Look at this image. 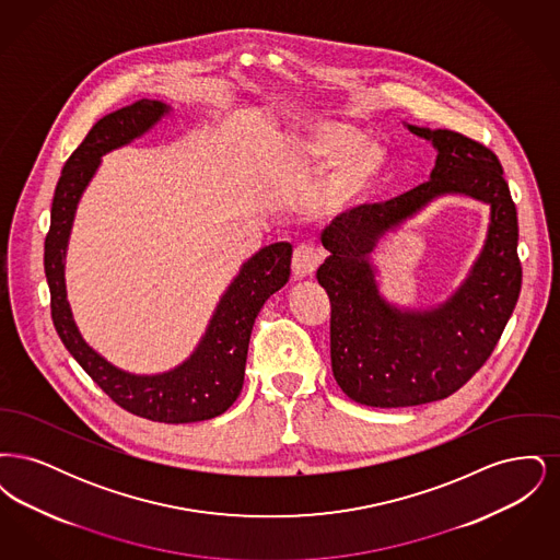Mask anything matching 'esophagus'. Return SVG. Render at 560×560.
<instances>
[{"instance_id": "obj_1", "label": "esophagus", "mask_w": 560, "mask_h": 560, "mask_svg": "<svg viewBox=\"0 0 560 560\" xmlns=\"http://www.w3.org/2000/svg\"><path fill=\"white\" fill-rule=\"evenodd\" d=\"M320 254L315 247L308 245H300L295 247L292 256V275L293 279H306L313 277L315 270L319 268Z\"/></svg>"}]
</instances>
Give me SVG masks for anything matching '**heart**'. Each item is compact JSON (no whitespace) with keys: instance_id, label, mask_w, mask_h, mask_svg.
<instances>
[{"instance_id":"heart-1","label":"heart","mask_w":560,"mask_h":560,"mask_svg":"<svg viewBox=\"0 0 560 560\" xmlns=\"http://www.w3.org/2000/svg\"><path fill=\"white\" fill-rule=\"evenodd\" d=\"M386 147L342 121L308 119L279 151V170L298 183L322 178L315 210L327 218L359 212L386 172Z\"/></svg>"}]
</instances>
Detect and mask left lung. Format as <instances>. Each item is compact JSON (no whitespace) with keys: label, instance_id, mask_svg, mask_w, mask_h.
I'll use <instances>...</instances> for the list:
<instances>
[{"label":"left lung","instance_id":"obj_1","mask_svg":"<svg viewBox=\"0 0 560 560\" xmlns=\"http://www.w3.org/2000/svg\"><path fill=\"white\" fill-rule=\"evenodd\" d=\"M402 126L436 151L428 183L336 218L320 237L329 252L317 279L331 302V370L348 397L368 407H413L462 388L498 345L523 279L516 208L500 160L462 133ZM447 194L490 206L480 256L447 301L395 305L381 292L372 254L390 232Z\"/></svg>","mask_w":560,"mask_h":560}]
</instances>
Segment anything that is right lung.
<instances>
[{"label": "right lung", "mask_w": 560, "mask_h": 560, "mask_svg": "<svg viewBox=\"0 0 560 560\" xmlns=\"http://www.w3.org/2000/svg\"><path fill=\"white\" fill-rule=\"evenodd\" d=\"M170 113L172 107L161 101L140 98L96 121L65 163L54 190L44 268L52 298L54 327L83 372L133 416L165 424H190L224 413L240 397L254 320L268 298L290 281L292 245L277 241L247 258L215 304L199 345L183 363L161 373L126 372L90 347L73 319L65 281L75 212L103 158L151 132Z\"/></svg>", "instance_id": "1"}]
</instances>
